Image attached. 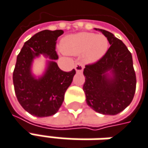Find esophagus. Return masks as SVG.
<instances>
[{"instance_id": "34e87169", "label": "esophagus", "mask_w": 148, "mask_h": 148, "mask_svg": "<svg viewBox=\"0 0 148 148\" xmlns=\"http://www.w3.org/2000/svg\"><path fill=\"white\" fill-rule=\"evenodd\" d=\"M74 69H75L77 73H82L83 72V69H84V66L82 65L81 63H77V64L74 65Z\"/></svg>"}]
</instances>
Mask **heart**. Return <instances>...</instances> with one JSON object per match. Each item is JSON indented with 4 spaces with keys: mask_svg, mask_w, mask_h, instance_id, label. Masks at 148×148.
Wrapping results in <instances>:
<instances>
[{
    "mask_svg": "<svg viewBox=\"0 0 148 148\" xmlns=\"http://www.w3.org/2000/svg\"><path fill=\"white\" fill-rule=\"evenodd\" d=\"M109 41L102 34L82 32L64 37L60 42V48L65 54L79 56L87 64L97 62L108 51Z\"/></svg>",
    "mask_w": 148,
    "mask_h": 148,
    "instance_id": "b5f03b06",
    "label": "heart"
}]
</instances>
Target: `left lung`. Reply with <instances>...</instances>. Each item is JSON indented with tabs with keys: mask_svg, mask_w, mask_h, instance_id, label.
<instances>
[{
	"mask_svg": "<svg viewBox=\"0 0 148 148\" xmlns=\"http://www.w3.org/2000/svg\"><path fill=\"white\" fill-rule=\"evenodd\" d=\"M106 37L110 45L104 56L84 69L83 89L86 101L96 112L115 115L131 103L136 89V75L132 55L114 34L95 28Z\"/></svg>",
	"mask_w": 148,
	"mask_h": 148,
	"instance_id": "left-lung-1",
	"label": "left lung"
}]
</instances>
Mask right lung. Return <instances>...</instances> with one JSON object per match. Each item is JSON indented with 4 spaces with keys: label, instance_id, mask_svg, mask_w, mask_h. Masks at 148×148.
<instances>
[{
    "label": "right lung",
    "instance_id": "1",
    "mask_svg": "<svg viewBox=\"0 0 148 148\" xmlns=\"http://www.w3.org/2000/svg\"><path fill=\"white\" fill-rule=\"evenodd\" d=\"M63 33L60 29L36 33L23 44L17 56L13 73L14 92L23 109L37 117H47L58 111L76 73L74 69L62 71L55 61L58 59L56 42ZM41 54L49 60L44 73L35 75L33 61Z\"/></svg>",
    "mask_w": 148,
    "mask_h": 148
}]
</instances>
